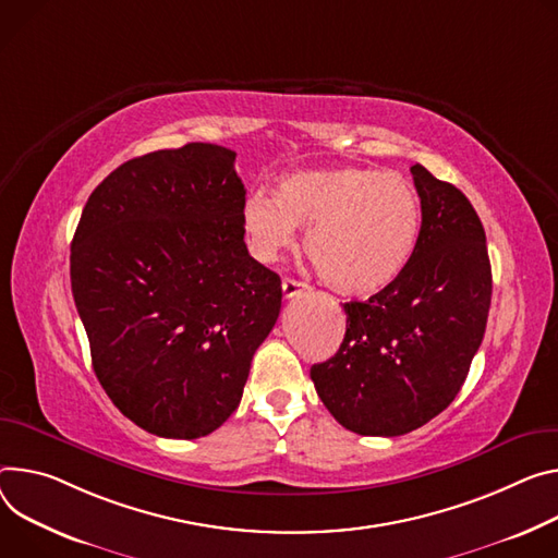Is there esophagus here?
I'll use <instances>...</instances> for the list:
<instances>
[{
	"label": "esophagus",
	"instance_id": "obj_1",
	"mask_svg": "<svg viewBox=\"0 0 558 558\" xmlns=\"http://www.w3.org/2000/svg\"><path fill=\"white\" fill-rule=\"evenodd\" d=\"M305 289H307V284H302V282H298V280H291V278H284V280H282V293H284V298H293V295L302 293Z\"/></svg>",
	"mask_w": 558,
	"mask_h": 558
}]
</instances>
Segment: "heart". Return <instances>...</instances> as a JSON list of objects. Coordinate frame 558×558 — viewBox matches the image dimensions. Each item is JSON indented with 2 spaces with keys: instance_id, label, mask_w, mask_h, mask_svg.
I'll return each instance as SVG.
<instances>
[{
  "instance_id": "b5f03b06",
  "label": "heart",
  "mask_w": 558,
  "mask_h": 558,
  "mask_svg": "<svg viewBox=\"0 0 558 558\" xmlns=\"http://www.w3.org/2000/svg\"><path fill=\"white\" fill-rule=\"evenodd\" d=\"M240 225L251 256L274 263L307 227L305 251L320 278L344 295H376L410 269L423 233L416 186L372 167L302 169L282 175L274 199L253 193Z\"/></svg>"
}]
</instances>
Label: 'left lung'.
I'll return each mask as SVG.
<instances>
[{"mask_svg":"<svg viewBox=\"0 0 558 558\" xmlns=\"http://www.w3.org/2000/svg\"><path fill=\"white\" fill-rule=\"evenodd\" d=\"M423 233L410 269L365 302H344L340 349L312 367L331 416L361 436H402L461 391L492 302L485 231L472 202L412 167Z\"/></svg>","mask_w":558,"mask_h":558,"instance_id":"1","label":"left lung"}]
</instances>
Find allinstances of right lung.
<instances>
[{
	"instance_id": "right-lung-1",
	"label": "right lung",
	"mask_w": 558,
	"mask_h": 558,
	"mask_svg": "<svg viewBox=\"0 0 558 558\" xmlns=\"http://www.w3.org/2000/svg\"><path fill=\"white\" fill-rule=\"evenodd\" d=\"M231 148L191 142L97 184L71 244V289L99 385L148 434L199 438L240 404L274 329L280 276L248 256Z\"/></svg>"
}]
</instances>
